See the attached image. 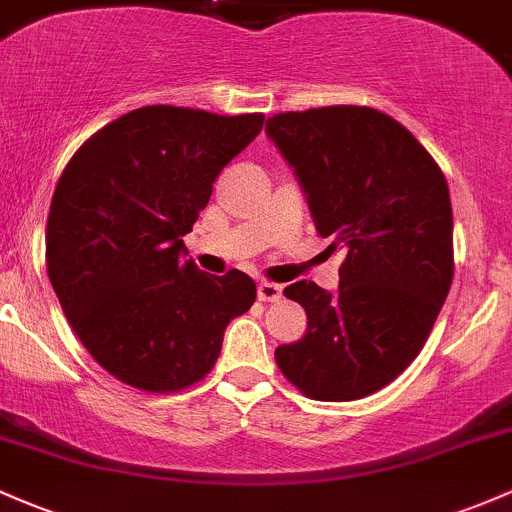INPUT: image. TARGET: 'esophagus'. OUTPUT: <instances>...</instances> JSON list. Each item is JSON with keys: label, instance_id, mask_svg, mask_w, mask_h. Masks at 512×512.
<instances>
[{"label": "esophagus", "instance_id": "obj_1", "mask_svg": "<svg viewBox=\"0 0 512 512\" xmlns=\"http://www.w3.org/2000/svg\"><path fill=\"white\" fill-rule=\"evenodd\" d=\"M283 298V288L278 283H268V280H261L258 283V300L263 302H276Z\"/></svg>", "mask_w": 512, "mask_h": 512}]
</instances>
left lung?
Segmentation results:
<instances>
[{"mask_svg":"<svg viewBox=\"0 0 512 512\" xmlns=\"http://www.w3.org/2000/svg\"><path fill=\"white\" fill-rule=\"evenodd\" d=\"M266 134L293 168L317 234L346 254L337 293L312 280L283 290L305 307L307 334L278 346L276 361L310 398H366L420 354L447 300V180L420 141L376 109L276 114Z\"/></svg>","mask_w":512,"mask_h":512,"instance_id":"1","label":"left lung"}]
</instances>
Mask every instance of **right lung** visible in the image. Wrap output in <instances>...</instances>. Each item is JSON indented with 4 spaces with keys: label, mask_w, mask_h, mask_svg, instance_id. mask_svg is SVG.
<instances>
[{
    "label": "right lung",
    "mask_w": 512,
    "mask_h": 512,
    "mask_svg": "<svg viewBox=\"0 0 512 512\" xmlns=\"http://www.w3.org/2000/svg\"><path fill=\"white\" fill-rule=\"evenodd\" d=\"M261 129L263 114L153 104L104 126L65 166L48 212V278L80 342L119 381L192 386L227 324L254 305V280L200 271L183 236Z\"/></svg>",
    "instance_id": "right-lung-1"
}]
</instances>
